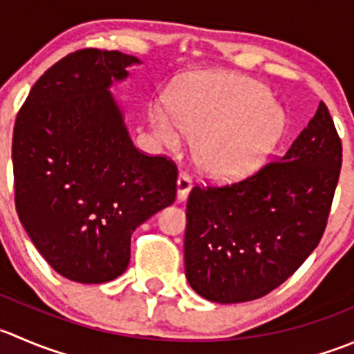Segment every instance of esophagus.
Instances as JSON below:
<instances>
[{"label":"esophagus","mask_w":354,"mask_h":354,"mask_svg":"<svg viewBox=\"0 0 354 354\" xmlns=\"http://www.w3.org/2000/svg\"><path fill=\"white\" fill-rule=\"evenodd\" d=\"M176 185H178V201H185V198L188 197V194H190V190H192L190 174L180 173Z\"/></svg>","instance_id":"obj_1"}]
</instances>
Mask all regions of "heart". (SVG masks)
Returning a JSON list of instances; mask_svg holds the SVG:
<instances>
[{
    "instance_id": "b5f03b06",
    "label": "heart",
    "mask_w": 354,
    "mask_h": 354,
    "mask_svg": "<svg viewBox=\"0 0 354 354\" xmlns=\"http://www.w3.org/2000/svg\"><path fill=\"white\" fill-rule=\"evenodd\" d=\"M157 140L178 149L183 135L195 142V159L214 180H242L259 171L287 131V115L259 82L228 74L188 79L173 107H153Z\"/></svg>"
}]
</instances>
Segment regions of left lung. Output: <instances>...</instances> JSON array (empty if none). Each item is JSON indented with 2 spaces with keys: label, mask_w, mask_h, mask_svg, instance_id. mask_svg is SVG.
Listing matches in <instances>:
<instances>
[{
  "label": "left lung",
  "mask_w": 354,
  "mask_h": 354,
  "mask_svg": "<svg viewBox=\"0 0 354 354\" xmlns=\"http://www.w3.org/2000/svg\"><path fill=\"white\" fill-rule=\"evenodd\" d=\"M342 143L324 102L286 156L245 180L192 188L185 272L212 303H245L282 286L327 226Z\"/></svg>",
  "instance_id": "8db88e82"
}]
</instances>
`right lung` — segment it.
Instances as JSON below:
<instances>
[{"instance_id": "obj_1", "label": "right lung", "mask_w": 354, "mask_h": 354, "mask_svg": "<svg viewBox=\"0 0 354 354\" xmlns=\"http://www.w3.org/2000/svg\"><path fill=\"white\" fill-rule=\"evenodd\" d=\"M138 58L74 51L32 86L13 128L15 207L62 277L104 283L128 268L136 226L176 198V164L133 145L109 90Z\"/></svg>"}]
</instances>
